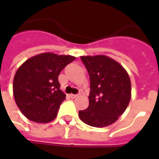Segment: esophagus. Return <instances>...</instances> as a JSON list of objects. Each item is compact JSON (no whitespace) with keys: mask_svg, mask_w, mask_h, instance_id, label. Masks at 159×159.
<instances>
[{"mask_svg":"<svg viewBox=\"0 0 159 159\" xmlns=\"http://www.w3.org/2000/svg\"><path fill=\"white\" fill-rule=\"evenodd\" d=\"M78 96H79V94L78 95H73V94H71V95H70V97H71V98H76V97Z\"/></svg>","mask_w":159,"mask_h":159,"instance_id":"1","label":"esophagus"}]
</instances>
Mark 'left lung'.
<instances>
[{
    "label": "left lung",
    "mask_w": 159,
    "mask_h": 159,
    "mask_svg": "<svg viewBox=\"0 0 159 159\" xmlns=\"http://www.w3.org/2000/svg\"><path fill=\"white\" fill-rule=\"evenodd\" d=\"M89 74V106L79 111L84 123L104 127L119 119L128 106L131 85L128 73L117 61L99 56L80 57Z\"/></svg>",
    "instance_id": "1"
}]
</instances>
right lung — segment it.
Wrapping results in <instances>:
<instances>
[{
	"mask_svg": "<svg viewBox=\"0 0 159 159\" xmlns=\"http://www.w3.org/2000/svg\"><path fill=\"white\" fill-rule=\"evenodd\" d=\"M75 60L72 56L45 52L31 57L18 68L13 79L14 99L28 119L46 123L57 117L66 98L58 76Z\"/></svg>",
	"mask_w": 159,
	"mask_h": 159,
	"instance_id": "1",
	"label": "right lung"
}]
</instances>
